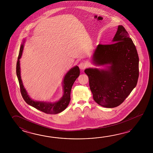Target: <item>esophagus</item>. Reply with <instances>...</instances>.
<instances>
[{
	"instance_id": "obj_1",
	"label": "esophagus",
	"mask_w": 153,
	"mask_h": 153,
	"mask_svg": "<svg viewBox=\"0 0 153 153\" xmlns=\"http://www.w3.org/2000/svg\"><path fill=\"white\" fill-rule=\"evenodd\" d=\"M79 68L81 70H84V69H85L87 67V64L86 63H85V62H81V63L79 64Z\"/></svg>"
}]
</instances>
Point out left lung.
Masks as SVG:
<instances>
[{"label":"left lung","mask_w":153,"mask_h":153,"mask_svg":"<svg viewBox=\"0 0 153 153\" xmlns=\"http://www.w3.org/2000/svg\"><path fill=\"white\" fill-rule=\"evenodd\" d=\"M113 42L99 44L93 57L96 65H111L108 70H85L94 100L106 108L120 105L136 87L139 76L137 51L124 26H118Z\"/></svg>","instance_id":"left-lung-1"}]
</instances>
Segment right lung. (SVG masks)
I'll return each instance as SVG.
<instances>
[{
  "mask_svg": "<svg viewBox=\"0 0 153 153\" xmlns=\"http://www.w3.org/2000/svg\"><path fill=\"white\" fill-rule=\"evenodd\" d=\"M23 49V45H22L20 48V52L17 61L16 74L20 85V92L23 100L27 104L46 114H56L61 113L67 107L69 103L72 86L80 74L79 68L78 66H75L70 69L65 75L63 80L64 94L59 101L55 103L33 101L30 98L24 88L20 75V59L22 56Z\"/></svg>",
  "mask_w": 153,
  "mask_h": 153,
  "instance_id": "right-lung-1",
  "label": "right lung"
}]
</instances>
